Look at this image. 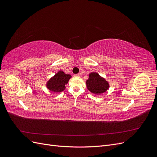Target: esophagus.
<instances>
[{
  "label": "esophagus",
  "mask_w": 157,
  "mask_h": 157,
  "mask_svg": "<svg viewBox=\"0 0 157 157\" xmlns=\"http://www.w3.org/2000/svg\"><path fill=\"white\" fill-rule=\"evenodd\" d=\"M75 77H80V73H78L77 75H75Z\"/></svg>",
  "instance_id": "obj_1"
}]
</instances>
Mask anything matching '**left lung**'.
<instances>
[{"mask_svg":"<svg viewBox=\"0 0 157 157\" xmlns=\"http://www.w3.org/2000/svg\"><path fill=\"white\" fill-rule=\"evenodd\" d=\"M86 84L89 91L96 95L105 92L109 88V84L107 80L95 72L89 74V78Z\"/></svg>","mask_w":157,"mask_h":157,"instance_id":"obj_1","label":"left lung"}]
</instances>
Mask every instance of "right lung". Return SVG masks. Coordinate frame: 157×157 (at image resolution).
Masks as SVG:
<instances>
[{
    "instance_id": "right-lung-1",
    "label": "right lung",
    "mask_w": 157,
    "mask_h": 157,
    "mask_svg": "<svg viewBox=\"0 0 157 157\" xmlns=\"http://www.w3.org/2000/svg\"><path fill=\"white\" fill-rule=\"evenodd\" d=\"M71 76L59 71L46 83V87L53 92H61L65 89V84L69 82Z\"/></svg>"
}]
</instances>
